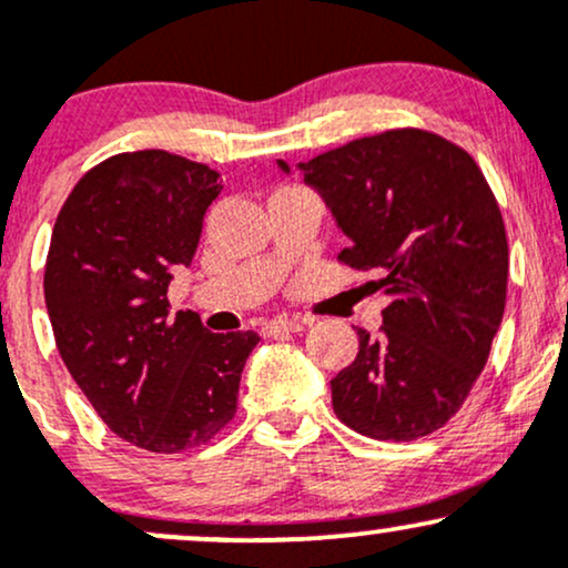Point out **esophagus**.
Wrapping results in <instances>:
<instances>
[{"label":"esophagus","instance_id":"esophagus-1","mask_svg":"<svg viewBox=\"0 0 568 568\" xmlns=\"http://www.w3.org/2000/svg\"><path fill=\"white\" fill-rule=\"evenodd\" d=\"M304 328L302 321H293V317H277V321H270L262 325L264 336H277V334H298Z\"/></svg>","mask_w":568,"mask_h":568}]
</instances>
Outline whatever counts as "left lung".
Returning <instances> with one entry per match:
<instances>
[{
    "mask_svg": "<svg viewBox=\"0 0 568 568\" xmlns=\"http://www.w3.org/2000/svg\"><path fill=\"white\" fill-rule=\"evenodd\" d=\"M277 168L291 175L288 162ZM349 240L342 262L374 270L389 298L382 336L331 379L344 425L416 440L446 425L484 371L505 315L507 234L475 160L427 130H387L298 162Z\"/></svg>",
    "mask_w": 568,
    "mask_h": 568,
    "instance_id": "8db88e82",
    "label": "left lung"
}]
</instances>
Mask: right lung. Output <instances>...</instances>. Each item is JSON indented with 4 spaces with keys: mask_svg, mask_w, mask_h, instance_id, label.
Listing matches in <instances>:
<instances>
[{
    "mask_svg": "<svg viewBox=\"0 0 568 568\" xmlns=\"http://www.w3.org/2000/svg\"><path fill=\"white\" fill-rule=\"evenodd\" d=\"M221 175L143 149L84 173L63 202L44 304L69 374L122 440L154 454L202 446L232 422L253 331L211 334L171 315L168 285L192 264Z\"/></svg>",
    "mask_w": 568,
    "mask_h": 568,
    "instance_id": "1",
    "label": "right lung"
}]
</instances>
